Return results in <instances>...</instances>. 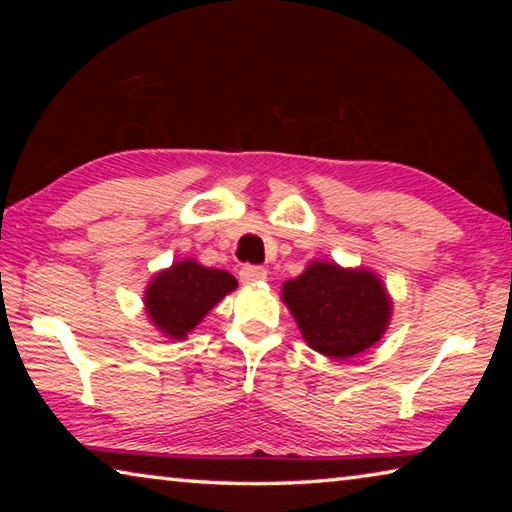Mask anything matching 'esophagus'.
<instances>
[{"instance_id":"esophagus-1","label":"esophagus","mask_w":512,"mask_h":512,"mask_svg":"<svg viewBox=\"0 0 512 512\" xmlns=\"http://www.w3.org/2000/svg\"><path fill=\"white\" fill-rule=\"evenodd\" d=\"M266 268L262 266H244L239 271V280L244 284H257V282H264L266 280Z\"/></svg>"}]
</instances>
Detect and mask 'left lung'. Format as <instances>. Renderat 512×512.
I'll return each mask as SVG.
<instances>
[{"instance_id":"left-lung-1","label":"left lung","mask_w":512,"mask_h":512,"mask_svg":"<svg viewBox=\"0 0 512 512\" xmlns=\"http://www.w3.org/2000/svg\"><path fill=\"white\" fill-rule=\"evenodd\" d=\"M282 302L309 348L334 361L377 345L393 318V298L375 271L329 259H311L298 277L284 282Z\"/></svg>"}]
</instances>
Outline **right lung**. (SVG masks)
I'll use <instances>...</instances> for the list:
<instances>
[{"instance_id": "right-lung-1", "label": "right lung", "mask_w": 512, "mask_h": 512, "mask_svg": "<svg viewBox=\"0 0 512 512\" xmlns=\"http://www.w3.org/2000/svg\"><path fill=\"white\" fill-rule=\"evenodd\" d=\"M235 289V275L187 257L151 277L144 289V311L162 336L183 341Z\"/></svg>"}]
</instances>
